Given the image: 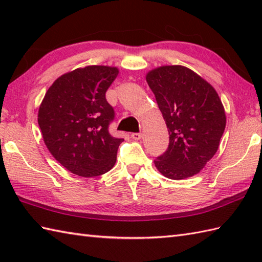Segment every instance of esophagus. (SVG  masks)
I'll return each mask as SVG.
<instances>
[{
  "mask_svg": "<svg viewBox=\"0 0 262 262\" xmlns=\"http://www.w3.org/2000/svg\"><path fill=\"white\" fill-rule=\"evenodd\" d=\"M132 138H133V140H135V141H140L142 138V134H141V133H133Z\"/></svg>",
  "mask_w": 262,
  "mask_h": 262,
  "instance_id": "obj_1",
  "label": "esophagus"
}]
</instances>
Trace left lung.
<instances>
[{
    "mask_svg": "<svg viewBox=\"0 0 262 262\" xmlns=\"http://www.w3.org/2000/svg\"><path fill=\"white\" fill-rule=\"evenodd\" d=\"M169 132V146L154 160L164 177L182 180L197 174L214 157L223 135L226 117L219 94L207 81L181 65L148 72Z\"/></svg>",
    "mask_w": 262,
    "mask_h": 262,
    "instance_id": "left-lung-1",
    "label": "left lung"
}]
</instances>
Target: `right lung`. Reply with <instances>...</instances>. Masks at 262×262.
I'll use <instances>...</instances> for the list:
<instances>
[{"mask_svg": "<svg viewBox=\"0 0 262 262\" xmlns=\"http://www.w3.org/2000/svg\"><path fill=\"white\" fill-rule=\"evenodd\" d=\"M118 73L102 65L76 69L53 83L39 107L43 142L72 173L90 178L114 168L124 138L110 135L115 110L105 92Z\"/></svg>", "mask_w": 262, "mask_h": 262, "instance_id": "right-lung-1", "label": "right lung"}]
</instances>
